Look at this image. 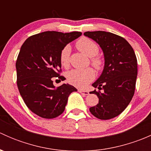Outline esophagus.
I'll return each mask as SVG.
<instances>
[{"label": "esophagus", "mask_w": 151, "mask_h": 151, "mask_svg": "<svg viewBox=\"0 0 151 151\" xmlns=\"http://www.w3.org/2000/svg\"><path fill=\"white\" fill-rule=\"evenodd\" d=\"M78 91L80 93L83 94V95H85V96H87V95H88V94H89V92H88V91H83V90L79 89Z\"/></svg>", "instance_id": "esophagus-1"}]
</instances>
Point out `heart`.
Returning <instances> with one entry per match:
<instances>
[{
    "label": "heart",
    "mask_w": 151,
    "mask_h": 151,
    "mask_svg": "<svg viewBox=\"0 0 151 151\" xmlns=\"http://www.w3.org/2000/svg\"><path fill=\"white\" fill-rule=\"evenodd\" d=\"M76 47L80 52H83L91 58V63L97 70H100L103 66V60L97 55L99 52L98 45L87 37H82L76 42ZM71 47L66 45L61 50L60 53V61L63 67L69 65ZM94 71L92 68L85 69H73L67 74V80L71 85L77 88L86 87L94 79Z\"/></svg>",
    "instance_id": "1"
}]
</instances>
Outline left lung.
I'll list each match as a JSON object with an SVG mask.
<instances>
[{"mask_svg": "<svg viewBox=\"0 0 151 151\" xmlns=\"http://www.w3.org/2000/svg\"><path fill=\"white\" fill-rule=\"evenodd\" d=\"M84 35L99 45L104 56L102 74L92 85L99 91L91 93L96 94L99 104L90 108V112L99 119H111L127 107L134 94L136 55L129 42L116 34L99 30L85 32Z\"/></svg>", "mask_w": 151, "mask_h": 151, "instance_id": "8db88e82", "label": "left lung"}]
</instances>
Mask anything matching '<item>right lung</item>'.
I'll return each instance as SVG.
<instances>
[{"label": "right lung", "mask_w": 151, "mask_h": 151, "mask_svg": "<svg viewBox=\"0 0 151 151\" xmlns=\"http://www.w3.org/2000/svg\"><path fill=\"white\" fill-rule=\"evenodd\" d=\"M81 32L63 33L45 31L30 36L20 48L16 61L17 84L30 111L43 118H55L64 111L70 94L77 90L72 85L54 86L52 77L60 76V53Z\"/></svg>", "instance_id": "1"}]
</instances>
